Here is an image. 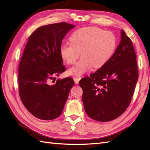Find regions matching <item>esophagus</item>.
Wrapping results in <instances>:
<instances>
[{"label":"esophagus","instance_id":"34e87169","mask_svg":"<svg viewBox=\"0 0 150 150\" xmlns=\"http://www.w3.org/2000/svg\"><path fill=\"white\" fill-rule=\"evenodd\" d=\"M81 79V78L80 76H76V77H74V82L76 84H78L79 81H80Z\"/></svg>","mask_w":150,"mask_h":150}]
</instances>
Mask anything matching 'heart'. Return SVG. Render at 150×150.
Masks as SVG:
<instances>
[{
	"instance_id": "b5f03b06",
	"label": "heart",
	"mask_w": 150,
	"mask_h": 150,
	"mask_svg": "<svg viewBox=\"0 0 150 150\" xmlns=\"http://www.w3.org/2000/svg\"><path fill=\"white\" fill-rule=\"evenodd\" d=\"M71 42L61 45V56L68 64H73L68 74L78 76L89 71L91 67L100 68L110 59L117 46V39L111 32L97 27H87L74 31L70 38Z\"/></svg>"
}]
</instances>
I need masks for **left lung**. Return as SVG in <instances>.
I'll return each mask as SVG.
<instances>
[{
	"label": "left lung",
	"instance_id": "1",
	"mask_svg": "<svg viewBox=\"0 0 150 150\" xmlns=\"http://www.w3.org/2000/svg\"><path fill=\"white\" fill-rule=\"evenodd\" d=\"M121 35L120 43L110 59L79 83L86 114L98 121L115 120L126 111L138 79L132 42L122 29Z\"/></svg>",
	"mask_w": 150,
	"mask_h": 150
}]
</instances>
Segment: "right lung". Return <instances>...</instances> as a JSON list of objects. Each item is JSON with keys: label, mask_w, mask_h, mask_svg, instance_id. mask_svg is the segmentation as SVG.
Segmentation results:
<instances>
[{"label": "right lung", "mask_w": 150, "mask_h": 150, "mask_svg": "<svg viewBox=\"0 0 150 150\" xmlns=\"http://www.w3.org/2000/svg\"><path fill=\"white\" fill-rule=\"evenodd\" d=\"M74 27L66 22L40 27L29 36L25 47L19 66V96L27 110L40 120L59 116L74 85L70 77L51 84L54 76L66 70L60 47Z\"/></svg>", "instance_id": "obj_1"}]
</instances>
